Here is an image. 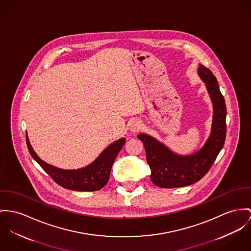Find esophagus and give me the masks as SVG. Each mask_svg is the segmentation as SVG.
Instances as JSON below:
<instances>
[{"label": "esophagus", "instance_id": "1", "mask_svg": "<svg viewBox=\"0 0 251 251\" xmlns=\"http://www.w3.org/2000/svg\"><path fill=\"white\" fill-rule=\"evenodd\" d=\"M141 128V122L137 119L131 121V123L129 124V130L131 133H136L140 130Z\"/></svg>", "mask_w": 251, "mask_h": 251}]
</instances>
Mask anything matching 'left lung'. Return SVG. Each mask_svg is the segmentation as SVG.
Instances as JSON below:
<instances>
[{"label": "left lung", "mask_w": 251, "mask_h": 251, "mask_svg": "<svg viewBox=\"0 0 251 251\" xmlns=\"http://www.w3.org/2000/svg\"><path fill=\"white\" fill-rule=\"evenodd\" d=\"M198 75L204 82L212 101L211 132L203 146L193 154H178L151 135L139 134L147 162L151 168V180L158 187L176 188L191 185L208 172L224 147L226 135V107L219 84L211 71L199 65Z\"/></svg>", "instance_id": "left-lung-1"}]
</instances>
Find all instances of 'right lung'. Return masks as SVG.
Instances as JSON below:
<instances>
[{
    "instance_id": "right-lung-1",
    "label": "right lung",
    "mask_w": 251,
    "mask_h": 251,
    "mask_svg": "<svg viewBox=\"0 0 251 251\" xmlns=\"http://www.w3.org/2000/svg\"><path fill=\"white\" fill-rule=\"evenodd\" d=\"M25 137L29 153L45 172L50 176L60 186L75 191H97L103 188L109 180L111 169L116 155L126 141V139L122 137L111 143L92 163L83 168L65 170L42 160L31 147L27 134Z\"/></svg>"
}]
</instances>
